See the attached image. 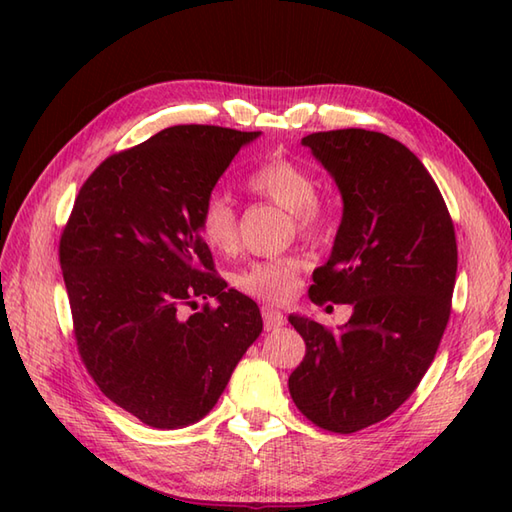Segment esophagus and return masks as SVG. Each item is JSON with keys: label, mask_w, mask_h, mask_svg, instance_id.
Wrapping results in <instances>:
<instances>
[{"label": "esophagus", "mask_w": 512, "mask_h": 512, "mask_svg": "<svg viewBox=\"0 0 512 512\" xmlns=\"http://www.w3.org/2000/svg\"><path fill=\"white\" fill-rule=\"evenodd\" d=\"M262 319H264V328L266 330H277V328H281V325L286 323L284 312H279L273 306H264L262 308Z\"/></svg>", "instance_id": "34e87169"}]
</instances>
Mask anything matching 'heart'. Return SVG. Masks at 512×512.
I'll use <instances>...</instances> for the list:
<instances>
[{
    "label": "heart",
    "instance_id": "b5f03b06",
    "mask_svg": "<svg viewBox=\"0 0 512 512\" xmlns=\"http://www.w3.org/2000/svg\"><path fill=\"white\" fill-rule=\"evenodd\" d=\"M248 189L259 198L290 211L303 237H317L328 224V211L319 200V180L314 173L290 158H270L250 173ZM200 233L217 253H231L237 246V211L224 193H211L200 211ZM303 259L286 255L250 264L237 275V288L264 301H284L297 288Z\"/></svg>",
    "mask_w": 512,
    "mask_h": 512
}]
</instances>
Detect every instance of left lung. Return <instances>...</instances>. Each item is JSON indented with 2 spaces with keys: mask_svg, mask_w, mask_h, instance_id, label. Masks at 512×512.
<instances>
[{
  "mask_svg": "<svg viewBox=\"0 0 512 512\" xmlns=\"http://www.w3.org/2000/svg\"><path fill=\"white\" fill-rule=\"evenodd\" d=\"M301 143L343 198L332 255L308 295L354 312L339 332L292 314L306 356L288 389L312 424L354 433L391 416L429 369L449 323L458 244L438 184L398 140L334 129Z\"/></svg>",
  "mask_w": 512,
  "mask_h": 512,
  "instance_id": "left-lung-1",
  "label": "left lung"
}]
</instances>
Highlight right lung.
Here are the masks:
<instances>
[{"label": "right lung", "instance_id": "add662e5", "mask_svg": "<svg viewBox=\"0 0 512 512\" xmlns=\"http://www.w3.org/2000/svg\"><path fill=\"white\" fill-rule=\"evenodd\" d=\"M262 132L176 125L105 158L59 242L74 339L103 394L140 422L180 429L209 413L262 334L257 303L213 273L200 211ZM215 298L184 318V305Z\"/></svg>", "mask_w": 512, "mask_h": 512}]
</instances>
